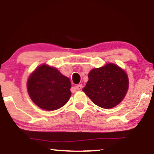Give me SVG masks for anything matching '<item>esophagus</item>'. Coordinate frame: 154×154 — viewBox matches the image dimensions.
I'll return each mask as SVG.
<instances>
[{
    "instance_id": "obj_1",
    "label": "esophagus",
    "mask_w": 154,
    "mask_h": 154,
    "mask_svg": "<svg viewBox=\"0 0 154 154\" xmlns=\"http://www.w3.org/2000/svg\"><path fill=\"white\" fill-rule=\"evenodd\" d=\"M81 88H82V85H81V84H80V85H75V89L78 90H81Z\"/></svg>"
}]
</instances>
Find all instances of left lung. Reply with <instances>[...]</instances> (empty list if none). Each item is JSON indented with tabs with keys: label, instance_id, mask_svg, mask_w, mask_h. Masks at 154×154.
<instances>
[{
	"label": "left lung",
	"instance_id": "8db88e82",
	"mask_svg": "<svg viewBox=\"0 0 154 154\" xmlns=\"http://www.w3.org/2000/svg\"><path fill=\"white\" fill-rule=\"evenodd\" d=\"M129 79L125 71L113 63L92 69L83 91L92 102L104 109L120 104L127 94Z\"/></svg>",
	"mask_w": 154,
	"mask_h": 154
}]
</instances>
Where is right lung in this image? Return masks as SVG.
Listing matches in <instances>:
<instances>
[{"instance_id": "obj_1", "label": "right lung", "mask_w": 154, "mask_h": 154, "mask_svg": "<svg viewBox=\"0 0 154 154\" xmlns=\"http://www.w3.org/2000/svg\"><path fill=\"white\" fill-rule=\"evenodd\" d=\"M26 85L31 100L46 111H54L64 106L71 94L69 78L45 64L40 65L31 73Z\"/></svg>"}]
</instances>
